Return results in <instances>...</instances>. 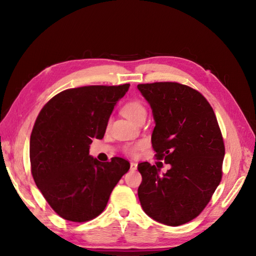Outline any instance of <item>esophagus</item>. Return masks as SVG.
Wrapping results in <instances>:
<instances>
[{
  "label": "esophagus",
  "instance_id": "34e87169",
  "mask_svg": "<svg viewBox=\"0 0 256 256\" xmlns=\"http://www.w3.org/2000/svg\"><path fill=\"white\" fill-rule=\"evenodd\" d=\"M130 165H131L132 170H135L138 168V162H131V164H130Z\"/></svg>",
  "mask_w": 256,
  "mask_h": 256
}]
</instances>
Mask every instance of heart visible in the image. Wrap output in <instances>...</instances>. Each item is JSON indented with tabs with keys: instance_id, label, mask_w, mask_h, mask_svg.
<instances>
[{
	"instance_id": "heart-1",
	"label": "heart",
	"mask_w": 256,
	"mask_h": 256,
	"mask_svg": "<svg viewBox=\"0 0 256 256\" xmlns=\"http://www.w3.org/2000/svg\"><path fill=\"white\" fill-rule=\"evenodd\" d=\"M121 112L123 116L131 120L133 122H136L138 118L142 116H146V108L142 104V103L138 101H130L122 106ZM140 144H134V145H128L125 148V152L128 154H136V152L140 150Z\"/></svg>"
}]
</instances>
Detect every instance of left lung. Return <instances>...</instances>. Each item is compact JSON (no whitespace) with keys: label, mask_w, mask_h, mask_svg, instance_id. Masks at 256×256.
<instances>
[{"label":"left lung","mask_w":256,"mask_h":256,"mask_svg":"<svg viewBox=\"0 0 256 256\" xmlns=\"http://www.w3.org/2000/svg\"><path fill=\"white\" fill-rule=\"evenodd\" d=\"M155 120L152 145L170 170L140 162L138 194L144 212L166 226L192 221L208 204L222 178L224 143L206 98L177 82L138 84Z\"/></svg>","instance_id":"8db88e82"}]
</instances>
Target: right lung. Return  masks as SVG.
<instances>
[{
    "mask_svg": "<svg viewBox=\"0 0 256 256\" xmlns=\"http://www.w3.org/2000/svg\"><path fill=\"white\" fill-rule=\"evenodd\" d=\"M128 88L125 84L67 89L38 114L30 140L32 175L62 218L94 219L130 170V162L121 157L101 162L89 155L92 140L104 136L113 108Z\"/></svg>",
    "mask_w": 256,
    "mask_h": 256,
    "instance_id": "right-lung-1",
    "label": "right lung"
}]
</instances>
